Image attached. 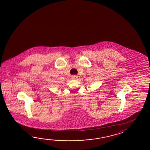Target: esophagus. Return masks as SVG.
Segmentation results:
<instances>
[{
  "mask_svg": "<svg viewBox=\"0 0 150 150\" xmlns=\"http://www.w3.org/2000/svg\"><path fill=\"white\" fill-rule=\"evenodd\" d=\"M72 77H73V79H74V80H76L77 79H78V77L76 76H73Z\"/></svg>",
  "mask_w": 150,
  "mask_h": 150,
  "instance_id": "34e87169",
  "label": "esophagus"
}]
</instances>
